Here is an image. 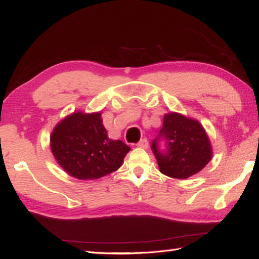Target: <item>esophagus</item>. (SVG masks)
I'll return each mask as SVG.
<instances>
[{
  "instance_id": "esophagus-1",
  "label": "esophagus",
  "mask_w": 259,
  "mask_h": 259,
  "mask_svg": "<svg viewBox=\"0 0 259 259\" xmlns=\"http://www.w3.org/2000/svg\"><path fill=\"white\" fill-rule=\"evenodd\" d=\"M137 146H138V147H140V148H147V147H148L147 139H146V138L142 139V140H140V142L137 144Z\"/></svg>"
}]
</instances>
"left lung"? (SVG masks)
Returning <instances> with one entry per match:
<instances>
[{"instance_id":"1","label":"left lung","mask_w":259,"mask_h":259,"mask_svg":"<svg viewBox=\"0 0 259 259\" xmlns=\"http://www.w3.org/2000/svg\"><path fill=\"white\" fill-rule=\"evenodd\" d=\"M161 139L166 142L165 151L159 148ZM152 150L159 171L176 179L196 175L211 158V146L201 124L175 112L164 115L162 129L152 142Z\"/></svg>"}]
</instances>
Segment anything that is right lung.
<instances>
[{
  "label": "right lung",
  "instance_id": "right-lung-1",
  "mask_svg": "<svg viewBox=\"0 0 259 259\" xmlns=\"http://www.w3.org/2000/svg\"><path fill=\"white\" fill-rule=\"evenodd\" d=\"M101 113L74 112L55 126L51 149L63 170L80 180L100 179L116 171L130 150L107 137Z\"/></svg>",
  "mask_w": 259,
  "mask_h": 259
}]
</instances>
